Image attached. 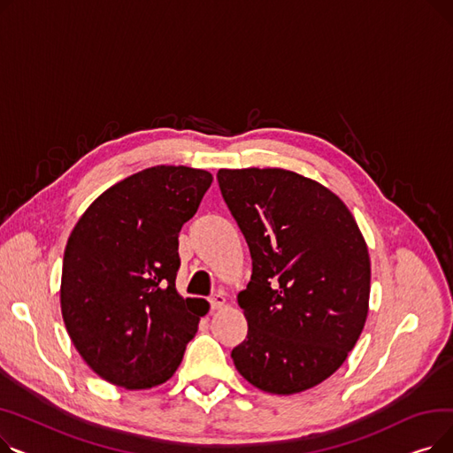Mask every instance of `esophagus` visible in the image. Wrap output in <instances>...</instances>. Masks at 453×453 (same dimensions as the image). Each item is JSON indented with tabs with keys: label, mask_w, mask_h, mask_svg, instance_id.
<instances>
[{
	"label": "esophagus",
	"mask_w": 453,
	"mask_h": 453,
	"mask_svg": "<svg viewBox=\"0 0 453 453\" xmlns=\"http://www.w3.org/2000/svg\"><path fill=\"white\" fill-rule=\"evenodd\" d=\"M224 303H226V296L222 292L211 296V299H209V304H211L212 311H219L220 306H224Z\"/></svg>",
	"instance_id": "esophagus-1"
}]
</instances>
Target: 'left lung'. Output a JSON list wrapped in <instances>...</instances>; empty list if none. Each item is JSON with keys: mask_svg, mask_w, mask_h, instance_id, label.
I'll return each mask as SVG.
<instances>
[{"mask_svg": "<svg viewBox=\"0 0 453 453\" xmlns=\"http://www.w3.org/2000/svg\"><path fill=\"white\" fill-rule=\"evenodd\" d=\"M220 193L251 255L239 294L246 340L234 367L273 395L311 389L347 360L369 311L371 263L358 224L323 185L284 169H220Z\"/></svg>", "mask_w": 453, "mask_h": 453, "instance_id": "1", "label": "left lung"}]
</instances>
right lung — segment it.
<instances>
[{
	"mask_svg": "<svg viewBox=\"0 0 453 453\" xmlns=\"http://www.w3.org/2000/svg\"><path fill=\"white\" fill-rule=\"evenodd\" d=\"M211 181L190 166H150L110 187L69 234L62 318L82 360L113 386L166 382L209 311L176 292V275L178 234Z\"/></svg>",
	"mask_w": 453,
	"mask_h": 453,
	"instance_id": "obj_1",
	"label": "right lung"
}]
</instances>
